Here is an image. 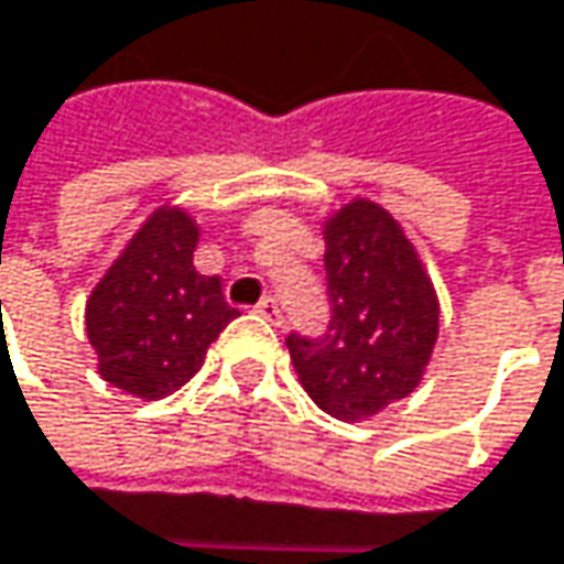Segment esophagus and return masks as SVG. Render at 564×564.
<instances>
[{"instance_id": "1", "label": "esophagus", "mask_w": 564, "mask_h": 564, "mask_svg": "<svg viewBox=\"0 0 564 564\" xmlns=\"http://www.w3.org/2000/svg\"><path fill=\"white\" fill-rule=\"evenodd\" d=\"M254 313H258V316H264V319H268L271 326H281V323H283V310H281V303H278L274 296H264V300H261V303L254 306Z\"/></svg>"}]
</instances>
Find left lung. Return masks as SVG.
<instances>
[{"label":"left lung","instance_id":"left-lung-1","mask_svg":"<svg viewBox=\"0 0 564 564\" xmlns=\"http://www.w3.org/2000/svg\"><path fill=\"white\" fill-rule=\"evenodd\" d=\"M329 323L290 333L306 393L335 420H365L420 384L438 303L413 245L378 203L355 199L326 226Z\"/></svg>","mask_w":564,"mask_h":564}]
</instances>
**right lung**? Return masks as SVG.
I'll list each match as a JSON object with an SVG mask.
<instances>
[{
    "mask_svg": "<svg viewBox=\"0 0 564 564\" xmlns=\"http://www.w3.org/2000/svg\"><path fill=\"white\" fill-rule=\"evenodd\" d=\"M196 238L199 229L186 213H154L86 303L99 375L126 393L158 400L180 390L238 316L223 281L196 274Z\"/></svg>",
    "mask_w": 564,
    "mask_h": 564,
    "instance_id": "obj_1",
    "label": "right lung"
}]
</instances>
